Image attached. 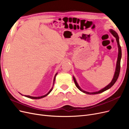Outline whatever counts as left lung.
Masks as SVG:
<instances>
[{"instance_id": "obj_1", "label": "left lung", "mask_w": 129, "mask_h": 129, "mask_svg": "<svg viewBox=\"0 0 129 129\" xmlns=\"http://www.w3.org/2000/svg\"><path fill=\"white\" fill-rule=\"evenodd\" d=\"M111 33L112 34L113 36H114L116 39L117 43V45H118V58H117V64H116V71L114 74V76L112 81H111V82L108 84L107 86H105L103 88L101 89L98 91H88L87 90H83V89H82L80 87L79 84H78L76 80V79L74 77H73V79L74 81V82H75V84L76 85V87L79 89L80 91H82L83 92L87 93V94H89V95H95V94H98V93H102L104 92V91L107 90L109 89V88H110L113 85H114L116 81L117 80L119 75V73H120V60H121V57H122V49H121V47L119 44V37L117 33L115 31L113 30L112 29L110 30Z\"/></svg>"}]
</instances>
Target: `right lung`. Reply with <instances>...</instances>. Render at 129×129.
Returning a JSON list of instances; mask_svg holds the SVG:
<instances>
[{
  "label": "right lung",
  "instance_id": "add662e5",
  "mask_svg": "<svg viewBox=\"0 0 129 129\" xmlns=\"http://www.w3.org/2000/svg\"><path fill=\"white\" fill-rule=\"evenodd\" d=\"M57 74V73L55 74V76H54V77L53 82V85H52V88H50V89L49 90H48V91L46 93H45V94L42 95H40V96H30V95H25V97H28V98L32 99H40L43 98V97H46V96H47V95L49 94V93L52 91L53 88V86H54V82H55V77H56V76Z\"/></svg>",
  "mask_w": 129,
  "mask_h": 129
}]
</instances>
